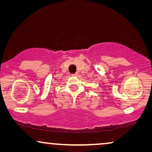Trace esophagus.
<instances>
[{"label":"esophagus","instance_id":"obj_1","mask_svg":"<svg viewBox=\"0 0 152 152\" xmlns=\"http://www.w3.org/2000/svg\"><path fill=\"white\" fill-rule=\"evenodd\" d=\"M78 75H79L78 73H75V74L72 75V76H73V77H78Z\"/></svg>","mask_w":152,"mask_h":152}]
</instances>
